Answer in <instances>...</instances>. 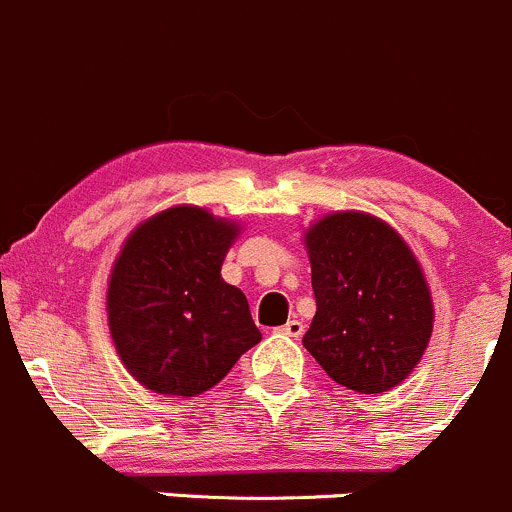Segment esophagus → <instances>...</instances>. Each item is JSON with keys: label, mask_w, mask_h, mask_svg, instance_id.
<instances>
[{"label": "esophagus", "mask_w": 512, "mask_h": 512, "mask_svg": "<svg viewBox=\"0 0 512 512\" xmlns=\"http://www.w3.org/2000/svg\"><path fill=\"white\" fill-rule=\"evenodd\" d=\"M280 332L287 334V337L297 339V337H302V334H304V324L299 322V319H289L285 327H280Z\"/></svg>", "instance_id": "obj_1"}]
</instances>
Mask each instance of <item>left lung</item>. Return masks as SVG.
Instances as JSON below:
<instances>
[{"instance_id": "obj_1", "label": "left lung", "mask_w": 512, "mask_h": 512, "mask_svg": "<svg viewBox=\"0 0 512 512\" xmlns=\"http://www.w3.org/2000/svg\"><path fill=\"white\" fill-rule=\"evenodd\" d=\"M317 314L302 344L337 384L381 394L421 361L433 299L421 262L389 223L359 210L304 230Z\"/></svg>"}]
</instances>
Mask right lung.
<instances>
[{
    "label": "right lung",
    "mask_w": 512,
    "mask_h": 512,
    "mask_svg": "<svg viewBox=\"0 0 512 512\" xmlns=\"http://www.w3.org/2000/svg\"><path fill=\"white\" fill-rule=\"evenodd\" d=\"M237 220L175 205L138 223L108 275L106 314L128 374L153 394L198 396L262 339L245 294L220 277Z\"/></svg>",
    "instance_id": "add662e5"
}]
</instances>
